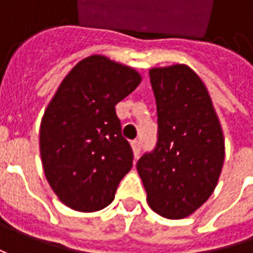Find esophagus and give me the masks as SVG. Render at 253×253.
Instances as JSON below:
<instances>
[{"label":"esophagus","instance_id":"1","mask_svg":"<svg viewBox=\"0 0 253 253\" xmlns=\"http://www.w3.org/2000/svg\"><path fill=\"white\" fill-rule=\"evenodd\" d=\"M132 145V151H133V155H135V158H138L139 156V153H141V141L139 139H133L131 142Z\"/></svg>","mask_w":253,"mask_h":253}]
</instances>
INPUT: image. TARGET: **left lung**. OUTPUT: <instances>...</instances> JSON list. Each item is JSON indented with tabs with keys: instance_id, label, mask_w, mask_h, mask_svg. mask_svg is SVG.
Masks as SVG:
<instances>
[{
	"instance_id": "1",
	"label": "left lung",
	"mask_w": 253,
	"mask_h": 253,
	"mask_svg": "<svg viewBox=\"0 0 253 253\" xmlns=\"http://www.w3.org/2000/svg\"><path fill=\"white\" fill-rule=\"evenodd\" d=\"M158 110V141L136 163L151 209L184 218L214 191L224 163V136L206 85L176 64L149 72Z\"/></svg>"
}]
</instances>
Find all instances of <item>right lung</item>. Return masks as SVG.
Segmentation results:
<instances>
[{
	"label": "right lung",
	"instance_id": "1",
	"mask_svg": "<svg viewBox=\"0 0 253 253\" xmlns=\"http://www.w3.org/2000/svg\"><path fill=\"white\" fill-rule=\"evenodd\" d=\"M139 83L131 67L90 56L54 94L41 125V156L46 179L67 207L91 212L111 204L133 161L115 105Z\"/></svg>",
	"mask_w": 253,
	"mask_h": 253
}]
</instances>
